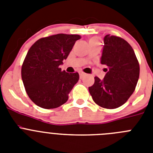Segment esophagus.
I'll return each mask as SVG.
<instances>
[{"label": "esophagus", "instance_id": "esophagus-1", "mask_svg": "<svg viewBox=\"0 0 153 153\" xmlns=\"http://www.w3.org/2000/svg\"><path fill=\"white\" fill-rule=\"evenodd\" d=\"M84 75H85V74L83 72H79V76H80V78L83 77Z\"/></svg>", "mask_w": 153, "mask_h": 153}]
</instances>
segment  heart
Masks as SVG:
<instances>
[{"instance_id": "heart-1", "label": "heart", "mask_w": 153, "mask_h": 153, "mask_svg": "<svg viewBox=\"0 0 153 153\" xmlns=\"http://www.w3.org/2000/svg\"><path fill=\"white\" fill-rule=\"evenodd\" d=\"M100 43V40L98 37H92L90 40V44H99Z\"/></svg>"}]
</instances>
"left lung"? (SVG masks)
<instances>
[{"label": "left lung", "mask_w": 153, "mask_h": 153, "mask_svg": "<svg viewBox=\"0 0 153 153\" xmlns=\"http://www.w3.org/2000/svg\"><path fill=\"white\" fill-rule=\"evenodd\" d=\"M101 63L106 65V74L102 80L95 76L89 87L93 101L105 109H116L132 95L140 76V64L130 44L117 36L104 37Z\"/></svg>", "instance_id": "1"}]
</instances>
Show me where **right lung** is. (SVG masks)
Listing matches in <instances>:
<instances>
[{
    "label": "right lung",
    "mask_w": 153,
    "mask_h": 153,
    "mask_svg": "<svg viewBox=\"0 0 153 153\" xmlns=\"http://www.w3.org/2000/svg\"><path fill=\"white\" fill-rule=\"evenodd\" d=\"M79 39V35L58 33L39 39L30 47L23 62L21 77L28 97L36 106L54 109L68 100L79 74L62 71L60 65Z\"/></svg>",
    "instance_id": "obj_1"
}]
</instances>
